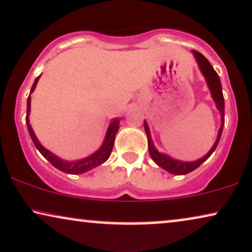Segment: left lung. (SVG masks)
<instances>
[{
    "label": "left lung",
    "mask_w": 252,
    "mask_h": 252,
    "mask_svg": "<svg viewBox=\"0 0 252 252\" xmlns=\"http://www.w3.org/2000/svg\"><path fill=\"white\" fill-rule=\"evenodd\" d=\"M192 54L193 56H195L197 63H198L199 70L202 71L203 76L205 77V81H207L209 89H210L211 96H213L214 101L216 103V107L220 113V128L218 130L216 142H215L213 148H211L210 151H209L207 155L203 156L202 158L193 160V162H182V160L171 158L170 156L165 155V154L158 153V150L156 149L155 145L153 143V139H151L149 126H148L147 122L144 121V130L148 136V147H149V154L151 158H153V160L157 165H159L160 168H163L164 170L169 171L170 174H174V175L189 174V172H191L195 170V169L198 168L203 162H205V160L211 156V154L214 153L215 149L217 148L218 142H220V136H222L223 126H224V97L222 93V84H220V76H218L217 72L215 71V69L213 68V65L210 64V62H209V61L205 59L201 53H198V51L196 50H192Z\"/></svg>",
    "instance_id": "left-lung-1"
}]
</instances>
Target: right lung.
<instances>
[{"instance_id": "obj_1", "label": "right lung", "mask_w": 252, "mask_h": 252, "mask_svg": "<svg viewBox=\"0 0 252 252\" xmlns=\"http://www.w3.org/2000/svg\"><path fill=\"white\" fill-rule=\"evenodd\" d=\"M39 77H41V75H39L38 77H36L34 84H32V90H30V94L35 90L36 84H37ZM30 101H32V97H30V95H29L28 99H27V118H26V123H27V126H28L29 135H30V137H32V142H34L35 147L37 148V150L42 154V156L49 160L51 164L55 166L56 169L65 172V174L78 175V174H83V172L92 170V169L96 168V166L101 165L102 163H104L105 160L109 158L111 151H113L115 136H116L118 128H120V126H118V124H120V118H114V120L111 121L110 126H109V128H108L107 135H105L104 141H103V144L101 145V148L96 151V153L92 154V155L86 157V158H82L78 160H64L62 158H60V157H57L55 154L50 153L49 150L45 149L43 145L38 142L37 137H36V135L34 134V130H32V126H30V123H29Z\"/></svg>"}]
</instances>
